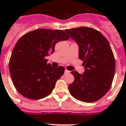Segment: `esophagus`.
<instances>
[{
  "label": "esophagus",
  "instance_id": "1",
  "mask_svg": "<svg viewBox=\"0 0 126 126\" xmlns=\"http://www.w3.org/2000/svg\"><path fill=\"white\" fill-rule=\"evenodd\" d=\"M70 73V71H68L67 69H65V74H69Z\"/></svg>",
  "mask_w": 126,
  "mask_h": 126
}]
</instances>
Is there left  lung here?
<instances>
[{
	"mask_svg": "<svg viewBox=\"0 0 126 126\" xmlns=\"http://www.w3.org/2000/svg\"><path fill=\"white\" fill-rule=\"evenodd\" d=\"M79 47V59L85 67L84 74L72 71L75 80L69 86L75 99L92 103L109 90L115 73V59L107 38L98 31L87 27L65 30Z\"/></svg>",
	"mask_w": 126,
	"mask_h": 126,
	"instance_id": "left-lung-1",
	"label": "left lung"
}]
</instances>
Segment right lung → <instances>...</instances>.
Instances as JSON below:
<instances>
[{"label": "right lung", "instance_id": "right-lung-1", "mask_svg": "<svg viewBox=\"0 0 126 126\" xmlns=\"http://www.w3.org/2000/svg\"><path fill=\"white\" fill-rule=\"evenodd\" d=\"M69 38L63 31L39 29L19 39L13 49L9 69L19 94L31 99H40L51 94L65 68H53L46 57L54 52L57 42Z\"/></svg>", "mask_w": 126, "mask_h": 126}]
</instances>
